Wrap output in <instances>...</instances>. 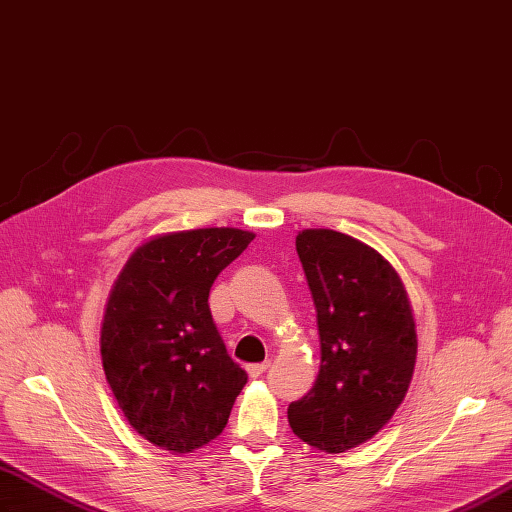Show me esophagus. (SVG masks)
<instances>
[{
	"mask_svg": "<svg viewBox=\"0 0 512 512\" xmlns=\"http://www.w3.org/2000/svg\"><path fill=\"white\" fill-rule=\"evenodd\" d=\"M268 365H270L268 361H264V363H251V365H246V372L251 374L253 378H257V376H261V374L268 370Z\"/></svg>",
	"mask_w": 512,
	"mask_h": 512,
	"instance_id": "34e87169",
	"label": "esophagus"
}]
</instances>
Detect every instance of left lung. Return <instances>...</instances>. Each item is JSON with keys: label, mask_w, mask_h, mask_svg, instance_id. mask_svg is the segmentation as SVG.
I'll return each mask as SVG.
<instances>
[{"label": "left lung", "mask_w": 512, "mask_h": 512, "mask_svg": "<svg viewBox=\"0 0 512 512\" xmlns=\"http://www.w3.org/2000/svg\"><path fill=\"white\" fill-rule=\"evenodd\" d=\"M296 251L322 357L316 383L287 419L296 437L339 454L372 439L406 396L417 355L411 303L389 261L346 233L307 229Z\"/></svg>", "instance_id": "8db88e82"}]
</instances>
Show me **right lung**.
Wrapping results in <instances>:
<instances>
[{"label":"right lung","mask_w":512,"mask_h":512,"mask_svg":"<svg viewBox=\"0 0 512 512\" xmlns=\"http://www.w3.org/2000/svg\"><path fill=\"white\" fill-rule=\"evenodd\" d=\"M253 238L229 227L162 235L127 259L112 287L103 372L131 428L164 450L186 454L216 439L248 381L207 298Z\"/></svg>","instance_id":"add662e5"}]
</instances>
